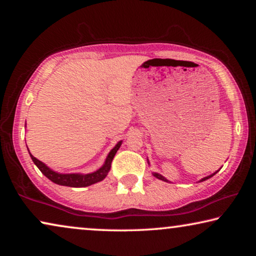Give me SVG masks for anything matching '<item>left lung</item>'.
Listing matches in <instances>:
<instances>
[{"label": "left lung", "instance_id": "left-lung-1", "mask_svg": "<svg viewBox=\"0 0 256 256\" xmlns=\"http://www.w3.org/2000/svg\"><path fill=\"white\" fill-rule=\"evenodd\" d=\"M219 170H216V172H214V174H212V175H209V176H206V177H204V178H202L200 182H203V180H209L210 178V177H212V176H214V175H216V172H218ZM152 175L154 176V177H157V178L158 180H164V182H168V180H166V178H164V177L162 176V175H160V174H158V172H152Z\"/></svg>", "mask_w": 256, "mask_h": 256}]
</instances>
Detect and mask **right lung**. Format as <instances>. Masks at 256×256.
I'll return each mask as SVG.
<instances>
[{
  "label": "right lung",
  "mask_w": 256,
  "mask_h": 256,
  "mask_svg": "<svg viewBox=\"0 0 256 256\" xmlns=\"http://www.w3.org/2000/svg\"><path fill=\"white\" fill-rule=\"evenodd\" d=\"M120 144H122V141L118 142V144H116L114 148L110 150V152L108 154L105 160V164H104L98 170L90 172V174H60V172L52 170L50 167H47L44 162H40V160L34 158L30 152L29 154L30 157H32L34 164L38 167V170H40L47 178L53 182V183L63 186H70V188H84V186L98 183V182L105 178L108 172L110 170L112 158H114V156L118 152Z\"/></svg>",
  "instance_id": "right-lung-1"
}]
</instances>
